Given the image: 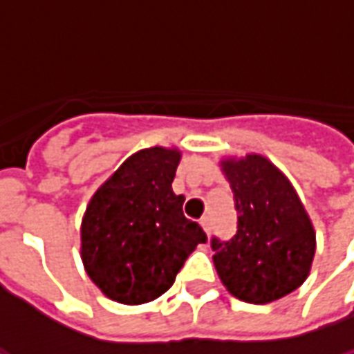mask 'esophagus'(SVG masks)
<instances>
[{"label":"esophagus","instance_id":"1","mask_svg":"<svg viewBox=\"0 0 354 354\" xmlns=\"http://www.w3.org/2000/svg\"><path fill=\"white\" fill-rule=\"evenodd\" d=\"M201 226H203V230H205V232H207V236H209V234H211V218H209V216H203L201 218Z\"/></svg>","mask_w":354,"mask_h":354}]
</instances>
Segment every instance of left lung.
<instances>
[{"label": "left lung", "instance_id": "8db88e82", "mask_svg": "<svg viewBox=\"0 0 354 354\" xmlns=\"http://www.w3.org/2000/svg\"><path fill=\"white\" fill-rule=\"evenodd\" d=\"M220 170L236 199L237 232L212 239V263L224 288L239 301L266 305L308 278L316 232L289 178L259 153L222 157Z\"/></svg>", "mask_w": 354, "mask_h": 354}]
</instances>
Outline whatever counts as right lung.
I'll return each instance as SVG.
<instances>
[{
  "mask_svg": "<svg viewBox=\"0 0 354 354\" xmlns=\"http://www.w3.org/2000/svg\"><path fill=\"white\" fill-rule=\"evenodd\" d=\"M178 147L140 149L91 195L80 226V257L105 297L143 305L176 280L185 259L207 241L184 216V195L172 192Z\"/></svg>",
  "mask_w": 354,
  "mask_h": 354,
  "instance_id": "right-lung-1",
  "label": "right lung"
}]
</instances>
